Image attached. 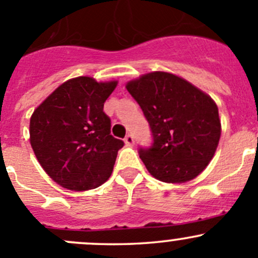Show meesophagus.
Wrapping results in <instances>:
<instances>
[{"label": "esophagus", "mask_w": 258, "mask_h": 258, "mask_svg": "<svg viewBox=\"0 0 258 258\" xmlns=\"http://www.w3.org/2000/svg\"><path fill=\"white\" fill-rule=\"evenodd\" d=\"M124 144L127 146H134L135 145V139L132 135H127L126 137H124Z\"/></svg>", "instance_id": "34e87169"}]
</instances>
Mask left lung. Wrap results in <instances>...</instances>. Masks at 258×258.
<instances>
[{
    "mask_svg": "<svg viewBox=\"0 0 258 258\" xmlns=\"http://www.w3.org/2000/svg\"><path fill=\"white\" fill-rule=\"evenodd\" d=\"M152 132V146L140 158L155 178L182 183L197 177L212 160L221 136L215 101L188 81L168 72H150L130 81Z\"/></svg>",
    "mask_w": 258,
    "mask_h": 258,
    "instance_id": "8db88e82",
    "label": "left lung"
}]
</instances>
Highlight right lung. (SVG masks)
<instances>
[{"label": "right lung", "instance_id": "add662e5", "mask_svg": "<svg viewBox=\"0 0 258 258\" xmlns=\"http://www.w3.org/2000/svg\"><path fill=\"white\" fill-rule=\"evenodd\" d=\"M117 81L81 76L66 81L33 111L30 142L46 173L59 186L86 191L111 176L123 141L111 135L103 103Z\"/></svg>", "mask_w": 258, "mask_h": 258}]
</instances>
